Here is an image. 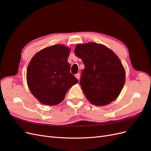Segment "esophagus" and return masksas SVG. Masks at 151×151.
I'll return each instance as SVG.
<instances>
[{
  "instance_id": "obj_1",
  "label": "esophagus",
  "mask_w": 151,
  "mask_h": 151,
  "mask_svg": "<svg viewBox=\"0 0 151 151\" xmlns=\"http://www.w3.org/2000/svg\"><path fill=\"white\" fill-rule=\"evenodd\" d=\"M75 76H76V78L78 79V80H79L80 79V74H76L75 75Z\"/></svg>"
}]
</instances>
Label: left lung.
Returning <instances> with one entry per match:
<instances>
[{"mask_svg": "<svg viewBox=\"0 0 151 151\" xmlns=\"http://www.w3.org/2000/svg\"><path fill=\"white\" fill-rule=\"evenodd\" d=\"M74 52L85 67L80 85L87 99L96 106L115 101L125 81V69L116 55L104 45L93 42L77 45Z\"/></svg>", "mask_w": 151, "mask_h": 151, "instance_id": "1", "label": "left lung"}]
</instances>
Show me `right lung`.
<instances>
[{
  "mask_svg": "<svg viewBox=\"0 0 151 151\" xmlns=\"http://www.w3.org/2000/svg\"><path fill=\"white\" fill-rule=\"evenodd\" d=\"M70 50L62 45L45 48L32 58L26 72L31 93L42 104L56 105L64 99L67 91L78 83L70 72L67 62Z\"/></svg>",
  "mask_w": 151,
  "mask_h": 151,
  "instance_id": "right-lung-1",
  "label": "right lung"
}]
</instances>
